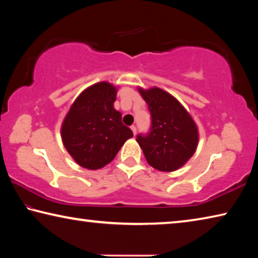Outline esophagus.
Segmentation results:
<instances>
[{"label": "esophagus", "mask_w": 258, "mask_h": 258, "mask_svg": "<svg viewBox=\"0 0 258 258\" xmlns=\"http://www.w3.org/2000/svg\"><path fill=\"white\" fill-rule=\"evenodd\" d=\"M131 130H132V132H133V134H134V135L137 134V126L132 125V126H131Z\"/></svg>", "instance_id": "34e87169"}]
</instances>
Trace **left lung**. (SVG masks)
I'll list each match as a JSON object with an SVG mask.
<instances>
[{
    "label": "left lung",
    "instance_id": "left-lung-1",
    "mask_svg": "<svg viewBox=\"0 0 258 258\" xmlns=\"http://www.w3.org/2000/svg\"><path fill=\"white\" fill-rule=\"evenodd\" d=\"M151 116L149 132L137 141L148 164L161 172L176 171L189 160L198 146V130L184 107L165 91L139 89Z\"/></svg>",
    "mask_w": 258,
    "mask_h": 258
}]
</instances>
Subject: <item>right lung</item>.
<instances>
[{
    "label": "right lung",
    "instance_id": "obj_1",
    "mask_svg": "<svg viewBox=\"0 0 258 258\" xmlns=\"http://www.w3.org/2000/svg\"><path fill=\"white\" fill-rule=\"evenodd\" d=\"M117 90L97 83L80 94L61 127V138L74 160L87 169H99L115 158L133 132L115 110Z\"/></svg>",
    "mask_w": 258,
    "mask_h": 258
}]
</instances>
